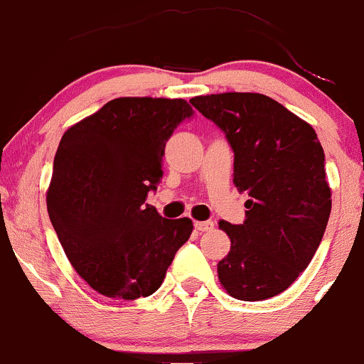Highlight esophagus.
<instances>
[{
	"mask_svg": "<svg viewBox=\"0 0 364 364\" xmlns=\"http://www.w3.org/2000/svg\"><path fill=\"white\" fill-rule=\"evenodd\" d=\"M195 229L200 232L212 231V229H214V223H212V220H196Z\"/></svg>",
	"mask_w": 364,
	"mask_h": 364,
	"instance_id": "obj_1",
	"label": "esophagus"
}]
</instances>
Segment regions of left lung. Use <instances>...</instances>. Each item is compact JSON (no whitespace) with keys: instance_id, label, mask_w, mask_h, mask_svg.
Here are the masks:
<instances>
[{"instance_id":"left-lung-1","label":"left lung","mask_w":364,"mask_h":364,"mask_svg":"<svg viewBox=\"0 0 364 364\" xmlns=\"http://www.w3.org/2000/svg\"><path fill=\"white\" fill-rule=\"evenodd\" d=\"M190 102L225 133L235 152L232 181L248 195L243 224L219 223L231 240L217 263L219 281L241 301L281 294L310 265L332 208L318 136L263 94L224 92Z\"/></svg>"}]
</instances>
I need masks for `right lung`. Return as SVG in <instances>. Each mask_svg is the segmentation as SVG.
<instances>
[{"mask_svg": "<svg viewBox=\"0 0 364 364\" xmlns=\"http://www.w3.org/2000/svg\"><path fill=\"white\" fill-rule=\"evenodd\" d=\"M193 114L185 99L119 97L78 121L54 156L48 212L77 274L107 298H145L193 231L145 203L166 141Z\"/></svg>", "mask_w": 364, "mask_h": 364, "instance_id": "1", "label": "right lung"}]
</instances>
